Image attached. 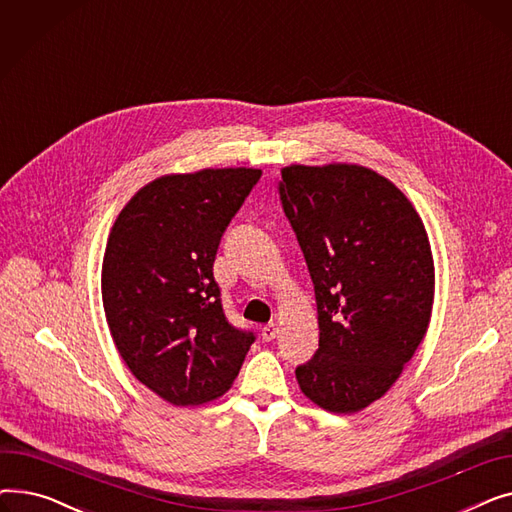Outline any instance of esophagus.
Segmentation results:
<instances>
[{
	"instance_id": "obj_1",
	"label": "esophagus",
	"mask_w": 512,
	"mask_h": 512,
	"mask_svg": "<svg viewBox=\"0 0 512 512\" xmlns=\"http://www.w3.org/2000/svg\"><path fill=\"white\" fill-rule=\"evenodd\" d=\"M276 336H278V326L276 324H270V326H263L261 328V338L265 342H272Z\"/></svg>"
}]
</instances>
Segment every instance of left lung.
<instances>
[{"instance_id": "1", "label": "left lung", "mask_w": 512, "mask_h": 512, "mask_svg": "<svg viewBox=\"0 0 512 512\" xmlns=\"http://www.w3.org/2000/svg\"><path fill=\"white\" fill-rule=\"evenodd\" d=\"M280 197L315 288L319 348L297 369L319 409L351 415L382 398L432 319L436 267L421 215L371 168H282Z\"/></svg>"}]
</instances>
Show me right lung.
<instances>
[{
	"mask_svg": "<svg viewBox=\"0 0 512 512\" xmlns=\"http://www.w3.org/2000/svg\"><path fill=\"white\" fill-rule=\"evenodd\" d=\"M257 168L164 174L130 197L107 236L101 299L120 357L174 407L230 390L253 334L228 324L213 261Z\"/></svg>",
	"mask_w": 512,
	"mask_h": 512,
	"instance_id": "obj_1",
	"label": "right lung"
}]
</instances>
